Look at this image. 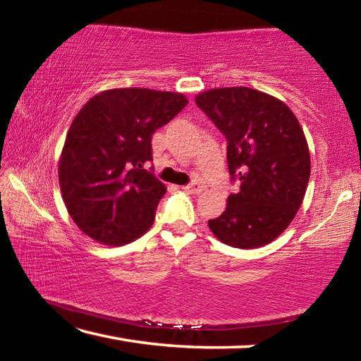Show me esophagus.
Segmentation results:
<instances>
[{"instance_id": "34e87169", "label": "esophagus", "mask_w": 361, "mask_h": 361, "mask_svg": "<svg viewBox=\"0 0 361 361\" xmlns=\"http://www.w3.org/2000/svg\"><path fill=\"white\" fill-rule=\"evenodd\" d=\"M183 189H185V191L189 194H200L204 191V186L200 185V183H191V185H188Z\"/></svg>"}]
</instances>
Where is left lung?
I'll use <instances>...</instances> for the list:
<instances>
[{"label":"left lung","instance_id":"obj_1","mask_svg":"<svg viewBox=\"0 0 361 361\" xmlns=\"http://www.w3.org/2000/svg\"><path fill=\"white\" fill-rule=\"evenodd\" d=\"M195 103L228 138V169L240 183L209 228L229 247H264L288 228L307 189L310 152L302 127L282 100L256 89H210Z\"/></svg>","mask_w":361,"mask_h":361}]
</instances>
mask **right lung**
Returning a JSON list of instances; mask_svg holds the SVG:
<instances>
[{
	"instance_id": "add662e5",
	"label": "right lung",
	"mask_w": 361,
	"mask_h": 361,
	"mask_svg": "<svg viewBox=\"0 0 361 361\" xmlns=\"http://www.w3.org/2000/svg\"><path fill=\"white\" fill-rule=\"evenodd\" d=\"M188 105L180 92L108 89L79 109L59 159L66 210L95 242L121 247L154 223L166 185L143 169L152 133Z\"/></svg>"
}]
</instances>
